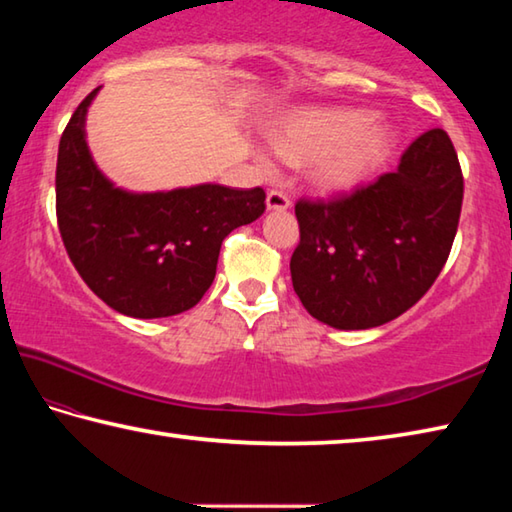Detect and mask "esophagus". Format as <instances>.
Masks as SVG:
<instances>
[{"label": "esophagus", "mask_w": 512, "mask_h": 512, "mask_svg": "<svg viewBox=\"0 0 512 512\" xmlns=\"http://www.w3.org/2000/svg\"><path fill=\"white\" fill-rule=\"evenodd\" d=\"M266 207H268V210H289L291 201H289L287 194L277 192V189H271V192L266 194Z\"/></svg>", "instance_id": "esophagus-1"}]
</instances>
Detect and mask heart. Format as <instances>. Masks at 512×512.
<instances>
[{
  "label": "heart",
  "instance_id": "b5f03b06",
  "mask_svg": "<svg viewBox=\"0 0 512 512\" xmlns=\"http://www.w3.org/2000/svg\"><path fill=\"white\" fill-rule=\"evenodd\" d=\"M397 133L391 124L352 108H305L291 112L271 131L273 151L284 162L311 160L309 178L320 192L343 194L357 189L393 151ZM266 171L268 155H259Z\"/></svg>",
  "mask_w": 512,
  "mask_h": 512
}]
</instances>
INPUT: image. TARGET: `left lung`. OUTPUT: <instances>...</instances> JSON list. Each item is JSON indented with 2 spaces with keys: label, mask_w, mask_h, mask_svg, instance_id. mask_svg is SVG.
I'll return each instance as SVG.
<instances>
[{
  "label": "left lung",
  "mask_w": 512,
  "mask_h": 512,
  "mask_svg": "<svg viewBox=\"0 0 512 512\" xmlns=\"http://www.w3.org/2000/svg\"><path fill=\"white\" fill-rule=\"evenodd\" d=\"M463 173L443 128L422 133L400 167L336 201L296 203L291 282L311 316L336 329L379 327L431 289L452 250Z\"/></svg>",
  "instance_id": "1"
}]
</instances>
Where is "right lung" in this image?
Returning <instances> with one entry per match:
<instances>
[{
	"mask_svg": "<svg viewBox=\"0 0 512 512\" xmlns=\"http://www.w3.org/2000/svg\"><path fill=\"white\" fill-rule=\"evenodd\" d=\"M101 88L69 119L58 146L56 216L83 282L119 314L167 318L198 305L216 275L223 239L264 214L262 187L214 183L128 192L106 178L85 140Z\"/></svg>",
	"mask_w": 512,
	"mask_h": 512,
	"instance_id": "add662e5",
	"label": "right lung"
}]
</instances>
